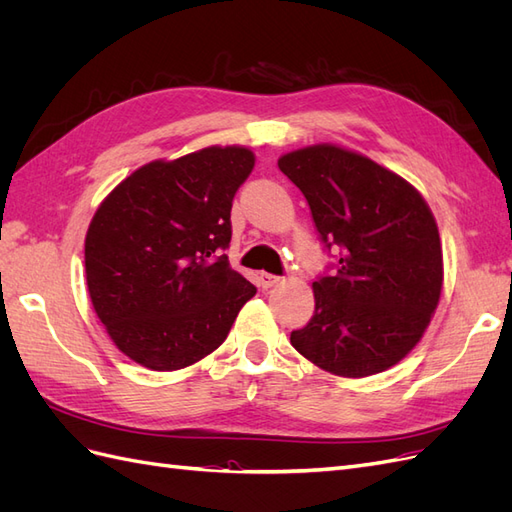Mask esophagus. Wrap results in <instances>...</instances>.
Wrapping results in <instances>:
<instances>
[{"label":"esophagus","instance_id":"obj_1","mask_svg":"<svg viewBox=\"0 0 512 512\" xmlns=\"http://www.w3.org/2000/svg\"><path fill=\"white\" fill-rule=\"evenodd\" d=\"M282 277L280 275H271V273H260V286L262 288H271L275 284H280Z\"/></svg>","mask_w":512,"mask_h":512}]
</instances>
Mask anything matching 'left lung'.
Instances as JSON below:
<instances>
[{
    "label": "left lung",
    "instance_id": "left-lung-1",
    "mask_svg": "<svg viewBox=\"0 0 512 512\" xmlns=\"http://www.w3.org/2000/svg\"><path fill=\"white\" fill-rule=\"evenodd\" d=\"M303 192L333 260L290 344L346 378L378 374L418 344L442 290L436 220L408 181L359 153L316 145L277 162ZM334 254H330V250Z\"/></svg>",
    "mask_w": 512,
    "mask_h": 512
}]
</instances>
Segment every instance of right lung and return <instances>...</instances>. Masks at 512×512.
I'll use <instances>...</instances> for the list:
<instances>
[{"label":"right lung","instance_id":"right-lung-1","mask_svg":"<svg viewBox=\"0 0 512 512\" xmlns=\"http://www.w3.org/2000/svg\"><path fill=\"white\" fill-rule=\"evenodd\" d=\"M254 153L207 147L138 168L104 198L85 239L91 303L115 346L173 371L222 346L256 286L230 269V209Z\"/></svg>","mask_w":512,"mask_h":512}]
</instances>
